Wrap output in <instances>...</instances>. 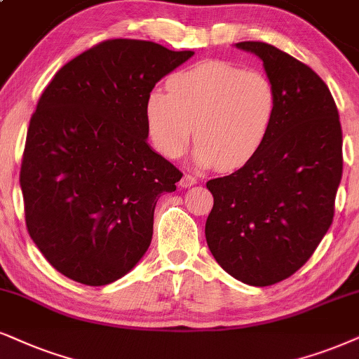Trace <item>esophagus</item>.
<instances>
[{
  "label": "esophagus",
  "instance_id": "34e87169",
  "mask_svg": "<svg viewBox=\"0 0 359 359\" xmlns=\"http://www.w3.org/2000/svg\"><path fill=\"white\" fill-rule=\"evenodd\" d=\"M194 184H197V179L192 174H185L182 179H180V187H192Z\"/></svg>",
  "mask_w": 359,
  "mask_h": 359
}]
</instances>
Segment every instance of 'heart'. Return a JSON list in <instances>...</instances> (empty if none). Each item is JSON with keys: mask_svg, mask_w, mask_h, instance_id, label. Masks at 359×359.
I'll use <instances>...</instances> for the list:
<instances>
[{"mask_svg": "<svg viewBox=\"0 0 359 359\" xmlns=\"http://www.w3.org/2000/svg\"><path fill=\"white\" fill-rule=\"evenodd\" d=\"M167 88L146 101L149 137L162 156L180 157L195 134V162L230 170L252 161L269 137L276 90L260 71L203 61L172 74Z\"/></svg>", "mask_w": 359, "mask_h": 359, "instance_id": "obj_1", "label": "heart"}]
</instances>
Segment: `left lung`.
<instances>
[{
	"label": "left lung",
	"mask_w": 359,
	"mask_h": 359,
	"mask_svg": "<svg viewBox=\"0 0 359 359\" xmlns=\"http://www.w3.org/2000/svg\"><path fill=\"white\" fill-rule=\"evenodd\" d=\"M255 53L276 90V114L257 156L207 182L213 207L205 238L233 278L269 287L308 262L328 232L343 174V134L328 86L290 54L260 41Z\"/></svg>",
	"instance_id": "8db88e82"
}]
</instances>
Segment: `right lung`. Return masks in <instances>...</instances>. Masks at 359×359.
<instances>
[{
    "instance_id": "obj_1",
    "label": "right lung",
    "mask_w": 359,
    "mask_h": 359,
    "mask_svg": "<svg viewBox=\"0 0 359 359\" xmlns=\"http://www.w3.org/2000/svg\"><path fill=\"white\" fill-rule=\"evenodd\" d=\"M192 56L107 39L71 59L41 94L20 184L29 237L59 273L101 287L147 252L157 198L182 172L147 144L146 101Z\"/></svg>"
}]
</instances>
